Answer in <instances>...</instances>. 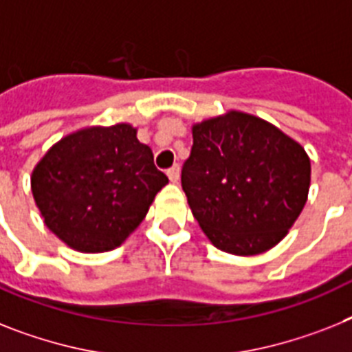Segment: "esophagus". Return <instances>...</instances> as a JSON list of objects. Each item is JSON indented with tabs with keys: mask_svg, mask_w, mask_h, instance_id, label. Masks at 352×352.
Masks as SVG:
<instances>
[{
	"mask_svg": "<svg viewBox=\"0 0 352 352\" xmlns=\"http://www.w3.org/2000/svg\"><path fill=\"white\" fill-rule=\"evenodd\" d=\"M167 176L173 183H178L179 182V165H173L169 170H167Z\"/></svg>",
	"mask_w": 352,
	"mask_h": 352,
	"instance_id": "34e87169",
	"label": "esophagus"
}]
</instances>
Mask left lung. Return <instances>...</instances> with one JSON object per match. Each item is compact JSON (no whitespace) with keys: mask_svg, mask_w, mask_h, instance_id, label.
<instances>
[{"mask_svg":"<svg viewBox=\"0 0 352 352\" xmlns=\"http://www.w3.org/2000/svg\"><path fill=\"white\" fill-rule=\"evenodd\" d=\"M182 187L212 245L257 255L278 245L300 216L311 162L298 142L243 111L197 122Z\"/></svg>","mask_w":352,"mask_h":352,"instance_id":"8db88e82","label":"left lung"}]
</instances>
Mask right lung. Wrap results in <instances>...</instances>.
Instances as JSON below:
<instances>
[{"label": "right lung", "instance_id": "add662e5", "mask_svg": "<svg viewBox=\"0 0 352 352\" xmlns=\"http://www.w3.org/2000/svg\"><path fill=\"white\" fill-rule=\"evenodd\" d=\"M167 183L149 145L126 122L69 133L46 151L30 178L48 230L82 254L120 246Z\"/></svg>", "mask_w": 352, "mask_h": 352}]
</instances>
